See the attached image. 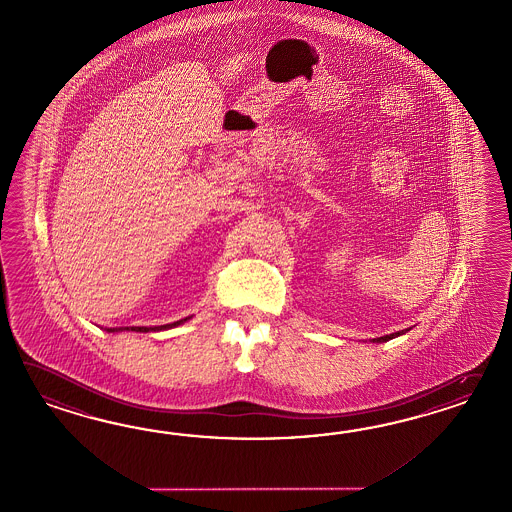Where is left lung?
I'll return each instance as SVG.
<instances>
[{
	"instance_id": "8db88e82",
	"label": "left lung",
	"mask_w": 512,
	"mask_h": 512,
	"mask_svg": "<svg viewBox=\"0 0 512 512\" xmlns=\"http://www.w3.org/2000/svg\"><path fill=\"white\" fill-rule=\"evenodd\" d=\"M407 330H401V332H394V334H386V336H380V338H375L373 343H382V341L392 340V338H395V336H401V334H405Z\"/></svg>"
}]
</instances>
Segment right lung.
<instances>
[{"instance_id":"right-lung-1","label":"right lung","mask_w":512,"mask_h":512,"mask_svg":"<svg viewBox=\"0 0 512 512\" xmlns=\"http://www.w3.org/2000/svg\"><path fill=\"white\" fill-rule=\"evenodd\" d=\"M191 317H185V319H180V321H174V323H169V325H161V327H115V328H107V332H122V330H133V332H156V330H167V328L178 327V325H182L185 321H189Z\"/></svg>"}]
</instances>
